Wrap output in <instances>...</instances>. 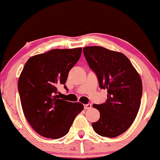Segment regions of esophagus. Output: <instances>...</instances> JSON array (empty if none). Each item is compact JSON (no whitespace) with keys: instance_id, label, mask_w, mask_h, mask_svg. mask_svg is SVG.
I'll return each instance as SVG.
<instances>
[{"instance_id":"34e87169","label":"esophagus","mask_w":160,"mask_h":160,"mask_svg":"<svg viewBox=\"0 0 160 160\" xmlns=\"http://www.w3.org/2000/svg\"><path fill=\"white\" fill-rule=\"evenodd\" d=\"M92 108V104H87L84 105V109L85 110H88V109H90Z\"/></svg>"}]
</instances>
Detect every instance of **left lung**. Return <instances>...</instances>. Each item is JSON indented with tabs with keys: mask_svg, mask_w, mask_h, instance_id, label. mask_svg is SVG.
<instances>
[{
	"mask_svg": "<svg viewBox=\"0 0 160 160\" xmlns=\"http://www.w3.org/2000/svg\"><path fill=\"white\" fill-rule=\"evenodd\" d=\"M83 54L98 78L100 88L108 91L106 102L92 105L100 112L99 120L92 123L93 129L101 136H119L131 126L140 108V75L121 52L102 47H86Z\"/></svg>",
	"mask_w": 160,
	"mask_h": 160,
	"instance_id": "8db88e82",
	"label": "left lung"
}]
</instances>
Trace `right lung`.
<instances>
[{
	"label": "right lung",
	"mask_w": 160,
	"mask_h": 160,
	"mask_svg": "<svg viewBox=\"0 0 160 160\" xmlns=\"http://www.w3.org/2000/svg\"><path fill=\"white\" fill-rule=\"evenodd\" d=\"M81 52L82 48L52 49L31 57L24 66L18 81L22 108L28 122L41 136L52 139L65 136L83 110L82 104L59 98L57 93Z\"/></svg>",
	"instance_id": "obj_1"
}]
</instances>
